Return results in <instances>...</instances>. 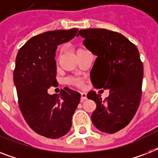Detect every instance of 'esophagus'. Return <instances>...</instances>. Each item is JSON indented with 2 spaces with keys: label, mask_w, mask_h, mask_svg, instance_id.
Returning <instances> with one entry per match:
<instances>
[{
  "label": "esophagus",
  "mask_w": 158,
  "mask_h": 158,
  "mask_svg": "<svg viewBox=\"0 0 158 158\" xmlns=\"http://www.w3.org/2000/svg\"><path fill=\"white\" fill-rule=\"evenodd\" d=\"M81 102H84L87 99V94L86 93H81Z\"/></svg>",
  "instance_id": "1"
}]
</instances>
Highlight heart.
<instances>
[{
	"label": "heart",
	"instance_id": "b5f03b06",
	"mask_svg": "<svg viewBox=\"0 0 158 158\" xmlns=\"http://www.w3.org/2000/svg\"><path fill=\"white\" fill-rule=\"evenodd\" d=\"M89 51L86 50V49H84V48H78L77 49V54H80V53H84L88 52ZM67 84H71V85H74L75 87H78V88H83L84 87V81L83 79H79V78H76V77H69V78H67L65 79Z\"/></svg>",
	"mask_w": 158,
	"mask_h": 158
}]
</instances>
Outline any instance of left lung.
I'll use <instances>...</instances> for the list:
<instances>
[{"mask_svg":"<svg viewBox=\"0 0 158 158\" xmlns=\"http://www.w3.org/2000/svg\"><path fill=\"white\" fill-rule=\"evenodd\" d=\"M84 45L97 56L91 73L96 89H109L104 101L95 91L87 97L96 102L92 121L102 132L114 134L130 122L142 96L143 67L136 46L125 36L103 28L79 30Z\"/></svg>","mask_w":158,"mask_h":158,"instance_id":"obj_1","label":"left lung"}]
</instances>
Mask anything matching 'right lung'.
<instances>
[{
  "instance_id": "add662e5",
  "label": "right lung",
  "mask_w": 158,
  "mask_h": 158,
  "mask_svg": "<svg viewBox=\"0 0 158 158\" xmlns=\"http://www.w3.org/2000/svg\"><path fill=\"white\" fill-rule=\"evenodd\" d=\"M78 28L48 31L31 38L19 50L14 83L19 107L29 127L49 139H59L69 132L72 115L80 94L65 87L59 94L48 89L56 86V51L60 44L74 38Z\"/></svg>"
}]
</instances>
